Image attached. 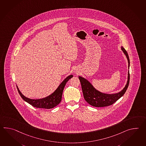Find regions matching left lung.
Returning <instances> with one entry per match:
<instances>
[{
	"mask_svg": "<svg viewBox=\"0 0 146 146\" xmlns=\"http://www.w3.org/2000/svg\"><path fill=\"white\" fill-rule=\"evenodd\" d=\"M121 50L126 56L128 62V68H129L130 61L129 56L126 50L122 46ZM78 78L81 82L83 94L85 100L88 104L94 107H106L115 103L125 93L129 83V71L128 73V80L125 87L120 92L116 94H108L103 93L96 90L93 85L84 78L79 76Z\"/></svg>",
	"mask_w": 146,
	"mask_h": 146,
	"instance_id": "8db88e82",
	"label": "left lung"
}]
</instances>
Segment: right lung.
Here are the masks:
<instances>
[{
    "mask_svg": "<svg viewBox=\"0 0 146 146\" xmlns=\"http://www.w3.org/2000/svg\"><path fill=\"white\" fill-rule=\"evenodd\" d=\"M73 75H70L64 79V80L62 82L58 88L52 94L45 98L38 100H33L30 99L25 97L19 91L18 86L17 88L18 89V93H19L20 96L22 97L23 100L28 103L31 105L33 107L36 108H41L45 109H51L57 106L61 101L62 96L64 88L65 87L66 82L73 77Z\"/></svg>",
    "mask_w": 146,
    "mask_h": 146,
    "instance_id": "add662e5",
    "label": "right lung"
}]
</instances>
